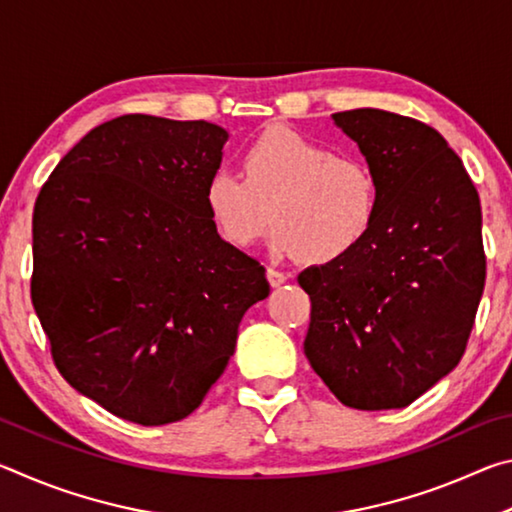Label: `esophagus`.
I'll return each instance as SVG.
<instances>
[{
    "label": "esophagus",
    "instance_id": "esophagus-1",
    "mask_svg": "<svg viewBox=\"0 0 512 512\" xmlns=\"http://www.w3.org/2000/svg\"><path fill=\"white\" fill-rule=\"evenodd\" d=\"M266 277H268V282H271V287H280V284L289 280V275L277 271V268H266Z\"/></svg>",
    "mask_w": 512,
    "mask_h": 512
}]
</instances>
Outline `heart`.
I'll list each match as a JSON object with an SVG mask.
<instances>
[{
    "label": "heart",
    "instance_id": "b5f03b06",
    "mask_svg": "<svg viewBox=\"0 0 512 512\" xmlns=\"http://www.w3.org/2000/svg\"><path fill=\"white\" fill-rule=\"evenodd\" d=\"M241 175L221 167L205 185L210 219L232 246L255 244L271 216L277 255L325 264L350 253L375 219L379 189L370 164L289 128L250 144Z\"/></svg>",
    "mask_w": 512,
    "mask_h": 512
}]
</instances>
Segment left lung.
Masks as SVG:
<instances>
[{
    "mask_svg": "<svg viewBox=\"0 0 512 512\" xmlns=\"http://www.w3.org/2000/svg\"><path fill=\"white\" fill-rule=\"evenodd\" d=\"M377 178L350 253L309 266L305 354L345 406L404 409L461 361L485 282L481 203L445 137L377 108L332 115Z\"/></svg>",
    "mask_w": 512,
    "mask_h": 512,
    "instance_id": "obj_1",
    "label": "left lung"
}]
</instances>
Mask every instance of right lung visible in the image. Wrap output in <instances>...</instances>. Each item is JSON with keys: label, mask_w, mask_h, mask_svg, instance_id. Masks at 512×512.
<instances>
[{"label": "right lung", "mask_w": 512, "mask_h": 512, "mask_svg": "<svg viewBox=\"0 0 512 512\" xmlns=\"http://www.w3.org/2000/svg\"><path fill=\"white\" fill-rule=\"evenodd\" d=\"M225 142L203 119L117 117L58 162L33 210L31 300L56 368L142 427L198 409L271 293L205 207Z\"/></svg>", "instance_id": "add662e5"}]
</instances>
